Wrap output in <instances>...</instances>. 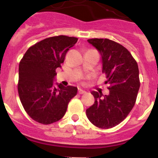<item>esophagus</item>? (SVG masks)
I'll return each instance as SVG.
<instances>
[{
  "mask_svg": "<svg viewBox=\"0 0 158 158\" xmlns=\"http://www.w3.org/2000/svg\"><path fill=\"white\" fill-rule=\"evenodd\" d=\"M78 93H79V94H82L86 93V91H85V90H83V89H79V90H78Z\"/></svg>",
  "mask_w": 158,
  "mask_h": 158,
  "instance_id": "34e87169",
  "label": "esophagus"
}]
</instances>
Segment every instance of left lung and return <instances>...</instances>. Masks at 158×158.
Listing matches in <instances>:
<instances>
[{
	"label": "left lung",
	"instance_id": "8db88e82",
	"mask_svg": "<svg viewBox=\"0 0 158 158\" xmlns=\"http://www.w3.org/2000/svg\"><path fill=\"white\" fill-rule=\"evenodd\" d=\"M87 42L102 56V72L107 78L109 94L92 91L94 104L86 109V114L96 127L111 128L123 121L135 104L140 86L139 67L131 52L114 41L92 38Z\"/></svg>",
	"mask_w": 158,
	"mask_h": 158
}]
</instances>
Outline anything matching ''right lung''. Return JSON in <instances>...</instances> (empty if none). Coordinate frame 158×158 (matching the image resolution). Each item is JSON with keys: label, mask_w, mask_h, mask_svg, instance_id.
Returning <instances> with one entry per match:
<instances>
[{"label": "right lung", "mask_w": 158, "mask_h": 158, "mask_svg": "<svg viewBox=\"0 0 158 158\" xmlns=\"http://www.w3.org/2000/svg\"><path fill=\"white\" fill-rule=\"evenodd\" d=\"M77 41L65 35L45 38L31 46L19 62V99L27 113L38 123L50 124L60 120L77 94L76 86H55L53 82L56 69Z\"/></svg>", "instance_id": "obj_1"}]
</instances>
